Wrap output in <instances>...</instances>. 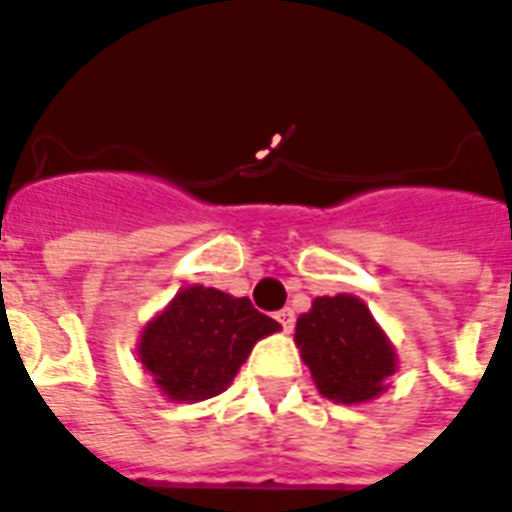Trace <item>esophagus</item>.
<instances>
[{
    "label": "esophagus",
    "instance_id": "esophagus-1",
    "mask_svg": "<svg viewBox=\"0 0 512 512\" xmlns=\"http://www.w3.org/2000/svg\"><path fill=\"white\" fill-rule=\"evenodd\" d=\"M276 319H279V325H282L284 333H290L292 327H295V311H292V308H282V311L276 314Z\"/></svg>",
    "mask_w": 512,
    "mask_h": 512
}]
</instances>
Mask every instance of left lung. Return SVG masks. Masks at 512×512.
<instances>
[{"mask_svg":"<svg viewBox=\"0 0 512 512\" xmlns=\"http://www.w3.org/2000/svg\"><path fill=\"white\" fill-rule=\"evenodd\" d=\"M300 357L317 389L335 403H365L395 373V351L368 306L351 295L317 298L295 325Z\"/></svg>","mask_w":512,"mask_h":512,"instance_id":"left-lung-1","label":"left lung"}]
</instances>
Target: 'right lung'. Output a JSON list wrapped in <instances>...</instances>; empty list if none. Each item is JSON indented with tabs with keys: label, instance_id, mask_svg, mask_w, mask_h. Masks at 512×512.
<instances>
[{
	"label": "right lung",
	"instance_id": "obj_1",
	"mask_svg": "<svg viewBox=\"0 0 512 512\" xmlns=\"http://www.w3.org/2000/svg\"><path fill=\"white\" fill-rule=\"evenodd\" d=\"M276 330L249 298L195 284L144 327L139 360L169 400L198 403L225 392L252 346Z\"/></svg>",
	"mask_w": 512,
	"mask_h": 512
}]
</instances>
